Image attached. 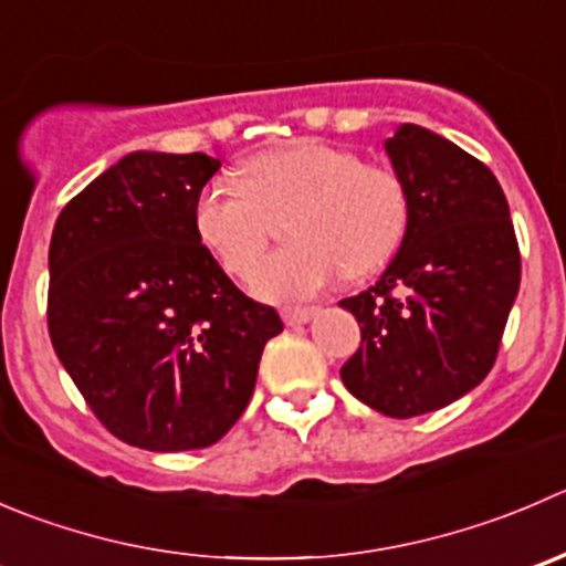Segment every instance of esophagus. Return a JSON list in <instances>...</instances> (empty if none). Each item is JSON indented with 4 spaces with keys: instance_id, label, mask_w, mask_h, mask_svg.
Listing matches in <instances>:
<instances>
[{
    "instance_id": "esophagus-1",
    "label": "esophagus",
    "mask_w": 566,
    "mask_h": 566,
    "mask_svg": "<svg viewBox=\"0 0 566 566\" xmlns=\"http://www.w3.org/2000/svg\"><path fill=\"white\" fill-rule=\"evenodd\" d=\"M312 315H315V306H284L282 310V317L287 326H301V323L310 321Z\"/></svg>"
}]
</instances>
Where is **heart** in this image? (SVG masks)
Segmentation results:
<instances>
[{
    "instance_id": "heart-1",
    "label": "heart",
    "mask_w": 566,
    "mask_h": 566,
    "mask_svg": "<svg viewBox=\"0 0 566 566\" xmlns=\"http://www.w3.org/2000/svg\"><path fill=\"white\" fill-rule=\"evenodd\" d=\"M290 210L295 243L254 273L265 298H306L339 273H376L403 240L411 201L392 168L343 146L295 140L251 157L240 177H212L196 196L193 229L223 271L245 279L268 249L273 218Z\"/></svg>"
}]
</instances>
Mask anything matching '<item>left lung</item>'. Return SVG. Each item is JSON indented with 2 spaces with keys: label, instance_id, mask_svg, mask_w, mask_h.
<instances>
[{
  "label": "left lung",
  "instance_id": "left-lung-1",
  "mask_svg": "<svg viewBox=\"0 0 566 566\" xmlns=\"http://www.w3.org/2000/svg\"><path fill=\"white\" fill-rule=\"evenodd\" d=\"M409 188V227L373 287L339 301L359 350L339 367L387 417L442 409L492 370L520 290V245L495 174L457 144L403 124L387 140Z\"/></svg>",
  "mask_w": 566,
  "mask_h": 566
}]
</instances>
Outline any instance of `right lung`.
Instances as JSON below:
<instances>
[{"mask_svg": "<svg viewBox=\"0 0 566 566\" xmlns=\"http://www.w3.org/2000/svg\"><path fill=\"white\" fill-rule=\"evenodd\" d=\"M218 168L201 151H132L63 207L49 243L54 354L104 429L144 451L221 440L282 332L193 229Z\"/></svg>", "mask_w": 566, "mask_h": 566, "instance_id": "1", "label": "right lung"}]
</instances>
